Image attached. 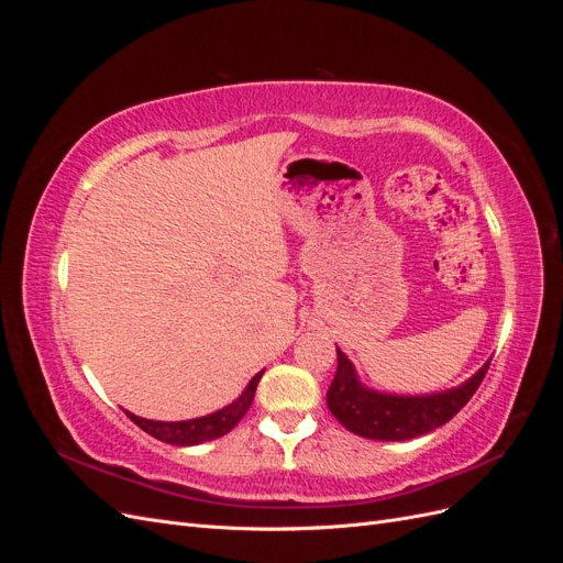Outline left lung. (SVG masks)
Listing matches in <instances>:
<instances>
[{
    "instance_id": "left-lung-1",
    "label": "left lung",
    "mask_w": 563,
    "mask_h": 563,
    "mask_svg": "<svg viewBox=\"0 0 563 563\" xmlns=\"http://www.w3.org/2000/svg\"><path fill=\"white\" fill-rule=\"evenodd\" d=\"M488 364L453 389L408 397L366 387L345 352L338 350V368L327 391V404L335 420L354 434L378 441H406L446 424L482 385Z\"/></svg>"
}]
</instances>
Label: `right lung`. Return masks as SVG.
Returning <instances> with one entry per match:
<instances>
[{"label":"right lung","instance_id":"1","mask_svg":"<svg viewBox=\"0 0 563 563\" xmlns=\"http://www.w3.org/2000/svg\"><path fill=\"white\" fill-rule=\"evenodd\" d=\"M261 373L249 380L246 389L236 397L232 404H228L225 408H220L216 413L201 416V418H192V420H178V422H162V420H147V418H139L126 411V416L139 424L143 432H147L150 437H155L164 444H174V446H197L203 444V441H213L218 437L228 434L230 430H234V424L240 422L246 411L253 404L255 397V387L261 383Z\"/></svg>","mask_w":563,"mask_h":563}]
</instances>
